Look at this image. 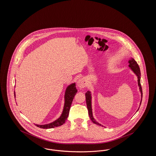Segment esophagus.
Returning a JSON list of instances; mask_svg holds the SVG:
<instances>
[{
  "label": "esophagus",
  "instance_id": "1",
  "mask_svg": "<svg viewBox=\"0 0 156 156\" xmlns=\"http://www.w3.org/2000/svg\"><path fill=\"white\" fill-rule=\"evenodd\" d=\"M77 85L80 88H83L87 86V81L86 80L85 78H81L80 79L78 82H77Z\"/></svg>",
  "mask_w": 156,
  "mask_h": 156
}]
</instances>
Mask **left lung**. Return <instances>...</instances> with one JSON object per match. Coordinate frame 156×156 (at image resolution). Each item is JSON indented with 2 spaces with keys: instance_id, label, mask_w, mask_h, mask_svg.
I'll return each mask as SVG.
<instances>
[{
  "instance_id": "obj_1",
  "label": "left lung",
  "mask_w": 156,
  "mask_h": 156,
  "mask_svg": "<svg viewBox=\"0 0 156 156\" xmlns=\"http://www.w3.org/2000/svg\"><path fill=\"white\" fill-rule=\"evenodd\" d=\"M129 67L131 68L132 71H133L134 73L136 74V75L137 76V78H138V85H139V86L140 87V90L141 92V97H142V96H143V93H142V88H141V83H140L141 73H140V68H139L138 64L137 63V62L134 59H133V58L131 59V60H129ZM85 97H86V102H87V108H88V114H89V118H90L91 120L92 121V122L98 125H99V126H102L101 124H99L98 122H97V121L94 119V118L92 116V107H91V96H90V92L89 91H87L85 93Z\"/></svg>"
}]
</instances>
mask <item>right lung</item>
<instances>
[{
  "instance_id": "obj_1",
  "label": "right lung",
  "mask_w": 156,
  "mask_h": 156,
  "mask_svg": "<svg viewBox=\"0 0 156 156\" xmlns=\"http://www.w3.org/2000/svg\"><path fill=\"white\" fill-rule=\"evenodd\" d=\"M76 92H77V89H76L75 83L68 86L66 89V94H65V104H64V110L59 119H57V120L54 121V122H52L50 124L44 125H36V126L42 129H51V128H54L55 127H58V126L62 125L65 123L66 120H67V118L69 115L71 105Z\"/></svg>"
}]
</instances>
